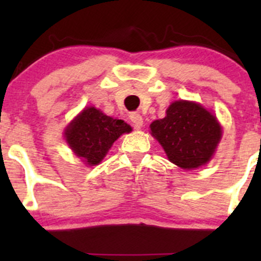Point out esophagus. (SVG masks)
<instances>
[{"label":"esophagus","mask_w":261,"mask_h":261,"mask_svg":"<svg viewBox=\"0 0 261 261\" xmlns=\"http://www.w3.org/2000/svg\"><path fill=\"white\" fill-rule=\"evenodd\" d=\"M130 120L131 122L134 123V127H135L136 130H140V128L143 127L144 120H143V116L140 114H138V112H133V114L130 115Z\"/></svg>","instance_id":"esophagus-1"}]
</instances>
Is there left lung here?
Wrapping results in <instances>:
<instances>
[{
    "instance_id": "obj_1",
    "label": "left lung",
    "mask_w": 261,
    "mask_h": 261,
    "mask_svg": "<svg viewBox=\"0 0 261 261\" xmlns=\"http://www.w3.org/2000/svg\"><path fill=\"white\" fill-rule=\"evenodd\" d=\"M168 159L181 169H196L207 164L222 138V127L212 112L199 103L175 101L167 116L150 125Z\"/></svg>"
}]
</instances>
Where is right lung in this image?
I'll return each instance as SVG.
<instances>
[{"label": "right lung", "mask_w": 261, "mask_h": 261, "mask_svg": "<svg viewBox=\"0 0 261 261\" xmlns=\"http://www.w3.org/2000/svg\"><path fill=\"white\" fill-rule=\"evenodd\" d=\"M133 130L122 120L110 117L94 107H86L64 131L65 140L87 165L102 162L112 144Z\"/></svg>", "instance_id": "obj_1"}]
</instances>
